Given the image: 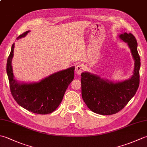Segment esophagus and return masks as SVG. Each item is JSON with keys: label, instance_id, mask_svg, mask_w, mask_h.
Segmentation results:
<instances>
[{"label": "esophagus", "instance_id": "34e87169", "mask_svg": "<svg viewBox=\"0 0 147 147\" xmlns=\"http://www.w3.org/2000/svg\"><path fill=\"white\" fill-rule=\"evenodd\" d=\"M84 69H85V67L83 64H78L75 67V73L78 74H80Z\"/></svg>", "mask_w": 147, "mask_h": 147}]
</instances>
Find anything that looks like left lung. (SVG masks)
<instances>
[{"instance_id":"8db88e82","label":"left lung","mask_w":147,"mask_h":147,"mask_svg":"<svg viewBox=\"0 0 147 147\" xmlns=\"http://www.w3.org/2000/svg\"><path fill=\"white\" fill-rule=\"evenodd\" d=\"M119 37L127 43L135 60L130 79L113 83L87 72L81 74L83 100L90 110L98 114L112 115L119 112L135 95L139 86L140 57L136 39L127 33H123Z\"/></svg>"}]
</instances>
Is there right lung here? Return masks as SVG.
<instances>
[{"mask_svg": "<svg viewBox=\"0 0 147 147\" xmlns=\"http://www.w3.org/2000/svg\"><path fill=\"white\" fill-rule=\"evenodd\" d=\"M30 31L23 33L17 39L25 36ZM14 43L11 47L7 62V74L11 94L18 104L28 111L38 114L52 113L63 98L65 90L74 79V67L57 72L38 83H20L12 73V59Z\"/></svg>", "mask_w": 147, "mask_h": 147, "instance_id": "right-lung-1", "label": "right lung"}]
</instances>
